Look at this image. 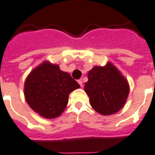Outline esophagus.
Masks as SVG:
<instances>
[{"instance_id": "esophagus-1", "label": "esophagus", "mask_w": 155, "mask_h": 155, "mask_svg": "<svg viewBox=\"0 0 155 155\" xmlns=\"http://www.w3.org/2000/svg\"><path fill=\"white\" fill-rule=\"evenodd\" d=\"M78 83H79V84L80 85V87H83V86H84V85H83V81H82L81 80H78Z\"/></svg>"}]
</instances>
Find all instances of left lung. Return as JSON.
<instances>
[{"label": "left lung", "mask_w": 155, "mask_h": 155, "mask_svg": "<svg viewBox=\"0 0 155 155\" xmlns=\"http://www.w3.org/2000/svg\"><path fill=\"white\" fill-rule=\"evenodd\" d=\"M87 77L84 90L94 110L110 115L123 107L129 94V85L115 67L110 63L106 67L95 66Z\"/></svg>", "instance_id": "8db88e82"}]
</instances>
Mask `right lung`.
Listing matches in <instances>:
<instances>
[{"mask_svg": "<svg viewBox=\"0 0 155 155\" xmlns=\"http://www.w3.org/2000/svg\"><path fill=\"white\" fill-rule=\"evenodd\" d=\"M80 87L77 82L58 65L43 63L29 74L25 84L26 101L40 115L52 119L62 114L68 95Z\"/></svg>", "mask_w": 155, "mask_h": 155, "instance_id": "add662e5", "label": "right lung"}]
</instances>
